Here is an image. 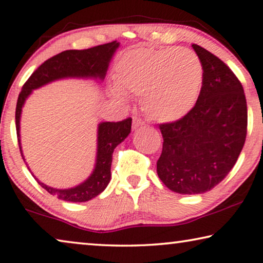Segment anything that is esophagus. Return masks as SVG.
I'll list each match as a JSON object with an SVG mask.
<instances>
[{"label": "esophagus", "instance_id": "esophagus-1", "mask_svg": "<svg viewBox=\"0 0 263 263\" xmlns=\"http://www.w3.org/2000/svg\"><path fill=\"white\" fill-rule=\"evenodd\" d=\"M141 125H144V122L143 119L139 118V117H133L132 118V128L133 130H137L139 126H141Z\"/></svg>", "mask_w": 263, "mask_h": 263}]
</instances>
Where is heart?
<instances>
[{
  "instance_id": "heart-1",
  "label": "heart",
  "mask_w": 263,
  "mask_h": 263,
  "mask_svg": "<svg viewBox=\"0 0 263 263\" xmlns=\"http://www.w3.org/2000/svg\"><path fill=\"white\" fill-rule=\"evenodd\" d=\"M117 83L126 92L141 96V107L149 118L171 123L194 106L202 84V66L191 50L139 48L120 60ZM114 96L124 98L119 90Z\"/></svg>"
}]
</instances>
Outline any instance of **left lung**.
<instances>
[{
	"label": "left lung",
	"instance_id": "left-lung-1",
	"mask_svg": "<svg viewBox=\"0 0 263 263\" xmlns=\"http://www.w3.org/2000/svg\"><path fill=\"white\" fill-rule=\"evenodd\" d=\"M202 66V86L186 116L159 125L162 151L157 173L171 191L200 194L220 184L247 136V102L234 72L213 53L192 44Z\"/></svg>",
	"mask_w": 263,
	"mask_h": 263
}]
</instances>
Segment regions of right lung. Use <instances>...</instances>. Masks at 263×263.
<instances>
[{
	"label": "right lung",
	"mask_w": 263,
	"mask_h": 263,
	"mask_svg": "<svg viewBox=\"0 0 263 263\" xmlns=\"http://www.w3.org/2000/svg\"><path fill=\"white\" fill-rule=\"evenodd\" d=\"M118 47V42L114 41L90 49L65 50L49 58L32 72L28 81L24 83L18 95L15 112L16 132H17L18 146L23 160L24 157L20 140V119L23 104L32 90L61 78H98L103 81L105 78L111 58ZM131 124L132 118H126L122 122H104L98 125L97 159H96L95 170L92 174L81 185L68 190H57L44 185L35 178L37 182L50 194L56 195L58 199L64 201L85 202L97 197L109 185L111 180L112 153L117 145L122 143L131 132Z\"/></svg>",
	"instance_id": "obj_1"
}]
</instances>
